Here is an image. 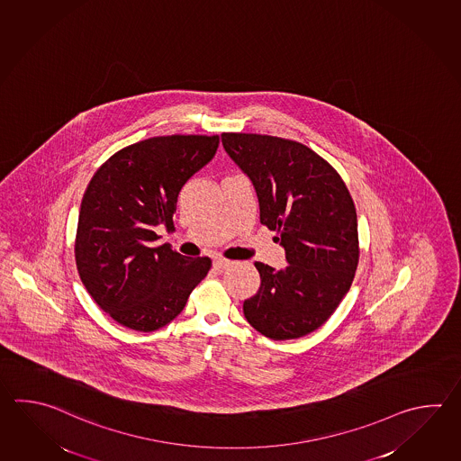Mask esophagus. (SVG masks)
<instances>
[{"instance_id":"34e87169","label":"esophagus","mask_w":461,"mask_h":461,"mask_svg":"<svg viewBox=\"0 0 461 461\" xmlns=\"http://www.w3.org/2000/svg\"><path fill=\"white\" fill-rule=\"evenodd\" d=\"M231 261H228V259H223V258H215L213 259V267L218 269V271H221V269H226V267H230L231 266Z\"/></svg>"}]
</instances>
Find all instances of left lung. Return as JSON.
Masks as SVG:
<instances>
[{
  "instance_id": "8db88e82",
  "label": "left lung",
  "mask_w": 461,
  "mask_h": 461,
  "mask_svg": "<svg viewBox=\"0 0 461 461\" xmlns=\"http://www.w3.org/2000/svg\"><path fill=\"white\" fill-rule=\"evenodd\" d=\"M221 144L251 180L259 220L279 233L287 263L281 271L254 263L261 285L243 303L246 320L267 339L305 337L330 319L355 277L353 200L337 170L301 142L223 132Z\"/></svg>"
}]
</instances>
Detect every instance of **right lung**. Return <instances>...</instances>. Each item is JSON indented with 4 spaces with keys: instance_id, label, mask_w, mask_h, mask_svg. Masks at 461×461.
<instances>
[{
    "instance_id": "obj_1",
    "label": "right lung",
    "mask_w": 461,
    "mask_h": 461,
    "mask_svg": "<svg viewBox=\"0 0 461 461\" xmlns=\"http://www.w3.org/2000/svg\"><path fill=\"white\" fill-rule=\"evenodd\" d=\"M218 136L174 134L118 150L95 172L78 213L76 261L85 289L122 327L162 329L184 311L210 258L154 248L172 228L182 187L215 158Z\"/></svg>"
}]
</instances>
